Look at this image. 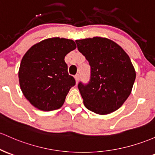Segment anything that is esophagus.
<instances>
[{"mask_svg":"<svg viewBox=\"0 0 155 155\" xmlns=\"http://www.w3.org/2000/svg\"><path fill=\"white\" fill-rule=\"evenodd\" d=\"M79 78H80V76H79V74H76V76H75V79H76V84H77V83L79 82Z\"/></svg>","mask_w":155,"mask_h":155,"instance_id":"esophagus-1","label":"esophagus"}]
</instances>
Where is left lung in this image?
I'll list each match as a JSON object with an SVG mask.
<instances>
[{
  "instance_id": "8db88e82",
  "label": "left lung",
  "mask_w": 155,
  "mask_h": 155,
  "mask_svg": "<svg viewBox=\"0 0 155 155\" xmlns=\"http://www.w3.org/2000/svg\"><path fill=\"white\" fill-rule=\"evenodd\" d=\"M76 43L91 66L89 81L78 84L84 106L101 115L115 111L130 95L135 80L130 58L121 47L107 38L96 37Z\"/></svg>"
}]
</instances>
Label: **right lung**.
<instances>
[{
    "label": "right lung",
    "mask_w": 155,
    "mask_h": 155,
    "mask_svg": "<svg viewBox=\"0 0 155 155\" xmlns=\"http://www.w3.org/2000/svg\"><path fill=\"white\" fill-rule=\"evenodd\" d=\"M76 48L72 40L54 37L33 45L21 60L20 86L25 98L43 111L57 110L76 84L64 57Z\"/></svg>",
    "instance_id": "obj_1"
}]
</instances>
